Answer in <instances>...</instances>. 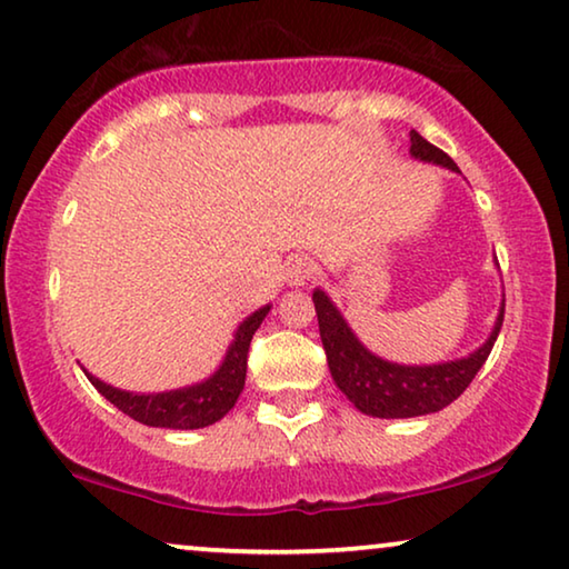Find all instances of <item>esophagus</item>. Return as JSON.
Instances as JSON below:
<instances>
[{"label":"esophagus","instance_id":"obj_1","mask_svg":"<svg viewBox=\"0 0 569 569\" xmlns=\"http://www.w3.org/2000/svg\"><path fill=\"white\" fill-rule=\"evenodd\" d=\"M313 276H317V268H313V262L309 258L288 260L286 266L288 286H307L313 281Z\"/></svg>","mask_w":569,"mask_h":569}]
</instances>
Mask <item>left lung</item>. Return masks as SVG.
<instances>
[{
	"mask_svg": "<svg viewBox=\"0 0 569 569\" xmlns=\"http://www.w3.org/2000/svg\"><path fill=\"white\" fill-rule=\"evenodd\" d=\"M411 156L423 160V163H435L460 173L455 160L445 150L423 140L417 130H411ZM311 299L313 309H317L329 372H332L337 388L350 398L355 409L378 419H411L442 411L457 396L465 393V388L472 383V378L478 376L482 362L493 350L506 311L503 299L493 332L486 339V345L470 352L468 358L437 362V366H398V362H388L372 355L355 337L342 313L337 311L321 288L313 291Z\"/></svg>",
	"mask_w": 569,
	"mask_h": 569,
	"instance_id": "8db88e82",
	"label": "left lung"
}]
</instances>
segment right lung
<instances>
[{
	"label": "right lung",
	"mask_w": 569,
	"mask_h": 569,
	"mask_svg": "<svg viewBox=\"0 0 569 569\" xmlns=\"http://www.w3.org/2000/svg\"><path fill=\"white\" fill-rule=\"evenodd\" d=\"M270 307H262L256 313H250L248 319L237 327L234 339L227 350L222 366L201 380L197 386L178 388V391L166 393H127L120 388L107 386L104 380H99L87 372L91 386L107 398L109 403H114L117 409L127 417L148 423V427H163V429H201L209 427L224 417L240 398L244 388V372H248V350L252 342V335L258 332L262 319L268 317Z\"/></svg>",
	"instance_id": "right-lung-1"
}]
</instances>
